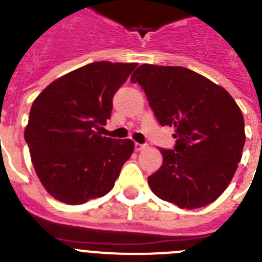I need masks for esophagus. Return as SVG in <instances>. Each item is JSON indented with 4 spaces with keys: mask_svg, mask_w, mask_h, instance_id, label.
Instances as JSON below:
<instances>
[{
    "mask_svg": "<svg viewBox=\"0 0 262 262\" xmlns=\"http://www.w3.org/2000/svg\"><path fill=\"white\" fill-rule=\"evenodd\" d=\"M145 147H147V144H140V143H135V151L136 152L142 151V149H144Z\"/></svg>",
    "mask_w": 262,
    "mask_h": 262,
    "instance_id": "obj_1",
    "label": "esophagus"
}]
</instances>
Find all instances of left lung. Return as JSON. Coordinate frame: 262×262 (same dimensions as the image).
Wrapping results in <instances>:
<instances>
[{
	"instance_id": "8db88e82",
	"label": "left lung",
	"mask_w": 262,
	"mask_h": 262,
	"mask_svg": "<svg viewBox=\"0 0 262 262\" xmlns=\"http://www.w3.org/2000/svg\"><path fill=\"white\" fill-rule=\"evenodd\" d=\"M131 82L144 90L159 123L176 129L174 148H160L163 165L148 177L151 190L181 209L214 202L230 185L244 148V118L235 99L184 67L143 64Z\"/></svg>"
}]
</instances>
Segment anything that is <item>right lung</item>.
I'll return each mask as SVG.
<instances>
[{
	"label": "right lung",
	"instance_id": "add662e5",
	"mask_svg": "<svg viewBox=\"0 0 262 262\" xmlns=\"http://www.w3.org/2000/svg\"><path fill=\"white\" fill-rule=\"evenodd\" d=\"M136 66L90 62L51 82L34 101L25 140L41 185L55 200L81 205L114 187L135 145L96 129L110 119L113 97Z\"/></svg>",
	"mask_w": 262,
	"mask_h": 262
}]
</instances>
